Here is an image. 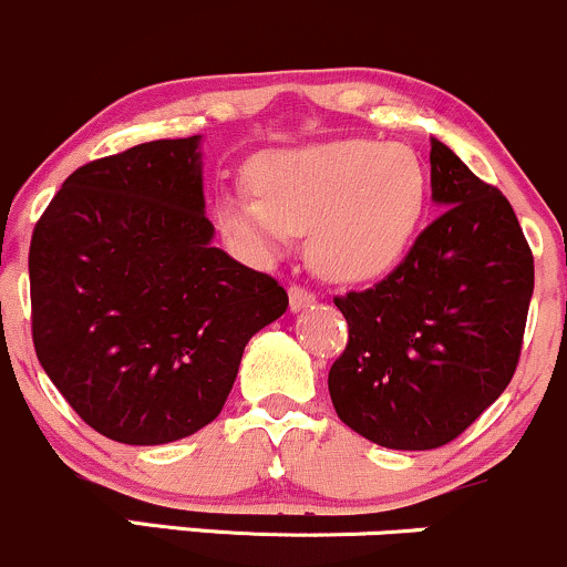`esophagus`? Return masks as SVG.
Returning a JSON list of instances; mask_svg holds the SVG:
<instances>
[{"mask_svg":"<svg viewBox=\"0 0 567 567\" xmlns=\"http://www.w3.org/2000/svg\"><path fill=\"white\" fill-rule=\"evenodd\" d=\"M313 302H316V297L310 295L308 289H302V286H291V289H289V310H291V313H302V310L310 308Z\"/></svg>","mask_w":567,"mask_h":567,"instance_id":"obj_1","label":"esophagus"}]
</instances>
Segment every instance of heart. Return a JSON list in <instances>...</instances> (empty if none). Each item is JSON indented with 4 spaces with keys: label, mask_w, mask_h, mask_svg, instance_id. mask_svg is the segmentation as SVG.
<instances>
[{
    "label": "heart",
    "mask_w": 567,
    "mask_h": 567,
    "mask_svg": "<svg viewBox=\"0 0 567 567\" xmlns=\"http://www.w3.org/2000/svg\"><path fill=\"white\" fill-rule=\"evenodd\" d=\"M254 195L221 193L219 230L246 257L270 262L308 233L310 262L346 284L378 281L410 251L429 179L410 146L334 138L267 150L246 165Z\"/></svg>",
    "instance_id": "b5f03b06"
}]
</instances>
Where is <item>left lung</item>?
<instances>
[{
	"label": "left lung",
	"mask_w": 567,
	"mask_h": 567,
	"mask_svg": "<svg viewBox=\"0 0 567 567\" xmlns=\"http://www.w3.org/2000/svg\"><path fill=\"white\" fill-rule=\"evenodd\" d=\"M431 200L444 212L404 262L334 300L348 348L329 396L348 429L388 450L442 447L506 391L533 297L514 208L434 136Z\"/></svg>",
	"instance_id": "1"
}]
</instances>
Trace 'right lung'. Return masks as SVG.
<instances>
[{"mask_svg": "<svg viewBox=\"0 0 567 567\" xmlns=\"http://www.w3.org/2000/svg\"><path fill=\"white\" fill-rule=\"evenodd\" d=\"M203 136L161 138L74 171L29 249L37 359L72 410L123 444L208 425L244 348L289 308L214 246Z\"/></svg>", "mask_w": 567, "mask_h": 567, "instance_id": "obj_1", "label": "right lung"}]
</instances>
